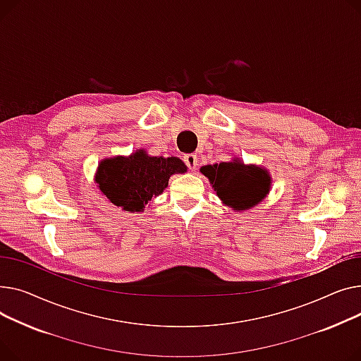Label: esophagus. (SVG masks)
Listing matches in <instances>:
<instances>
[{
    "mask_svg": "<svg viewBox=\"0 0 361 361\" xmlns=\"http://www.w3.org/2000/svg\"><path fill=\"white\" fill-rule=\"evenodd\" d=\"M183 161L186 163V166L190 169V171H194V169H197V164H198V157L195 154H185L183 156Z\"/></svg>",
    "mask_w": 361,
    "mask_h": 361,
    "instance_id": "34e87169",
    "label": "esophagus"
}]
</instances>
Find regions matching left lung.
<instances>
[{
  "label": "left lung",
  "instance_id": "8db88e82",
  "mask_svg": "<svg viewBox=\"0 0 361 361\" xmlns=\"http://www.w3.org/2000/svg\"><path fill=\"white\" fill-rule=\"evenodd\" d=\"M200 172L208 178L221 202L238 213L262 202L272 183L265 167L245 164L239 157L202 166Z\"/></svg>",
  "mask_w": 361,
  "mask_h": 361
}]
</instances>
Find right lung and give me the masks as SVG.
I'll return each instance as SVG.
<instances>
[{"label": "right lung", "mask_w": 361, "mask_h": 361, "mask_svg": "<svg viewBox=\"0 0 361 361\" xmlns=\"http://www.w3.org/2000/svg\"><path fill=\"white\" fill-rule=\"evenodd\" d=\"M186 169L178 157L150 156L144 148H138L130 156L103 159L97 166L94 183L115 207L138 214L163 192L172 175L185 173Z\"/></svg>", "instance_id": "1"}]
</instances>
